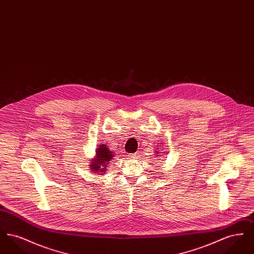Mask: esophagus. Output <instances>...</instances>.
Returning <instances> with one entry per match:
<instances>
[{
    "label": "esophagus",
    "mask_w": 254,
    "mask_h": 254,
    "mask_svg": "<svg viewBox=\"0 0 254 254\" xmlns=\"http://www.w3.org/2000/svg\"><path fill=\"white\" fill-rule=\"evenodd\" d=\"M138 154L137 153H134V154H131V158L136 157Z\"/></svg>",
    "instance_id": "1"
}]
</instances>
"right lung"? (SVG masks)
I'll return each mask as SVG.
<instances>
[{
  "label": "right lung",
  "mask_w": 254,
  "mask_h": 254,
  "mask_svg": "<svg viewBox=\"0 0 254 254\" xmlns=\"http://www.w3.org/2000/svg\"><path fill=\"white\" fill-rule=\"evenodd\" d=\"M96 159H93L92 163H90V170L95 172H105V170L108 167L109 161H110L114 156L111 153V150H109L107 145H102L99 146L96 151Z\"/></svg>",
  "instance_id": "obj_1"
}]
</instances>
